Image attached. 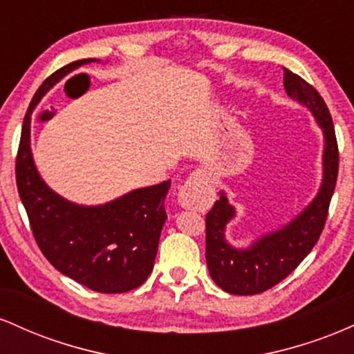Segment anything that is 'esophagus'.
<instances>
[{
	"label": "esophagus",
	"instance_id": "esophagus-1",
	"mask_svg": "<svg viewBox=\"0 0 354 354\" xmlns=\"http://www.w3.org/2000/svg\"><path fill=\"white\" fill-rule=\"evenodd\" d=\"M213 186H211L209 174L203 169L194 171L188 180L185 181V185L180 188L178 193V201L183 208L186 209H196V211H205L208 209L213 203Z\"/></svg>",
	"mask_w": 354,
	"mask_h": 354
}]
</instances>
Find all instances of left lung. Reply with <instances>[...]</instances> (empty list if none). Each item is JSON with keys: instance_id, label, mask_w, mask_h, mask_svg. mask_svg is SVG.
<instances>
[{"instance_id": "obj_1", "label": "left lung", "mask_w": 354, "mask_h": 354, "mask_svg": "<svg viewBox=\"0 0 354 354\" xmlns=\"http://www.w3.org/2000/svg\"><path fill=\"white\" fill-rule=\"evenodd\" d=\"M284 71L288 96L306 104L324 133V176L318 196L284 228L266 234L248 250H236L225 239V226L234 216L225 193L206 214V263L213 281L231 295H258L283 281L318 243L328 218L338 178L339 151L335 126L324 100L301 76Z\"/></svg>"}]
</instances>
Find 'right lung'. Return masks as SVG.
Returning <instances> with one entry per match:
<instances>
[{"mask_svg": "<svg viewBox=\"0 0 354 354\" xmlns=\"http://www.w3.org/2000/svg\"><path fill=\"white\" fill-rule=\"evenodd\" d=\"M91 61L66 64L35 93L16 154V185L44 258L89 290L115 295L141 286L151 273L171 181L135 189L103 206H78L44 185L30 148L31 111L44 93L64 75Z\"/></svg>", "mask_w": 354, "mask_h": 354, "instance_id": "obj_1", "label": "right lung"}]
</instances>
